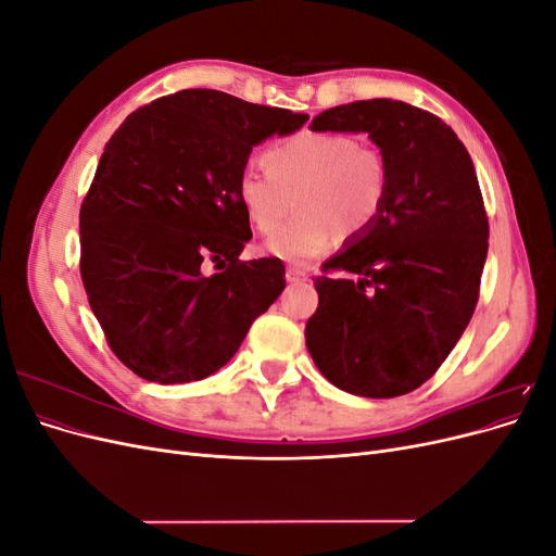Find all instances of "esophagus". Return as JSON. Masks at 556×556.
Wrapping results in <instances>:
<instances>
[{
    "instance_id": "obj_1",
    "label": "esophagus",
    "mask_w": 556,
    "mask_h": 556,
    "mask_svg": "<svg viewBox=\"0 0 556 556\" xmlns=\"http://www.w3.org/2000/svg\"><path fill=\"white\" fill-rule=\"evenodd\" d=\"M308 271L311 268L308 266H296V264H290L288 266V282H304V280H308Z\"/></svg>"
}]
</instances>
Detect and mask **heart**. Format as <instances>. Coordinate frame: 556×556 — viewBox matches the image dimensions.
<instances>
[{
    "mask_svg": "<svg viewBox=\"0 0 556 556\" xmlns=\"http://www.w3.org/2000/svg\"><path fill=\"white\" fill-rule=\"evenodd\" d=\"M264 166L239 174L237 199L252 227L271 233L295 197L300 213L266 241L282 260L315 257L341 231L348 239L362 237L380 215L390 185L378 150L343 131L292 134L266 150Z\"/></svg>",
    "mask_w": 556,
    "mask_h": 556,
    "instance_id": "1",
    "label": "heart"
}]
</instances>
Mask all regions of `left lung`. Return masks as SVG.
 <instances>
[{"instance_id": "1", "label": "left lung", "mask_w": 556, "mask_h": 556, "mask_svg": "<svg viewBox=\"0 0 556 556\" xmlns=\"http://www.w3.org/2000/svg\"><path fill=\"white\" fill-rule=\"evenodd\" d=\"M311 129L368 134L390 185L376 223L315 278L308 352L343 392L408 394L439 371L478 304L490 223L473 160L441 117L396 99L333 106Z\"/></svg>"}]
</instances>
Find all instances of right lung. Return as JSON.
<instances>
[{
  "mask_svg": "<svg viewBox=\"0 0 556 556\" xmlns=\"http://www.w3.org/2000/svg\"><path fill=\"white\" fill-rule=\"evenodd\" d=\"M306 113L180 90L125 117L80 206V278L109 348L160 384L223 368L285 290L278 257L241 262L252 239L237 180L252 148ZM208 258L222 268L200 271Z\"/></svg>",
  "mask_w": 556,
  "mask_h": 556,
  "instance_id": "add662e5",
  "label": "right lung"
}]
</instances>
